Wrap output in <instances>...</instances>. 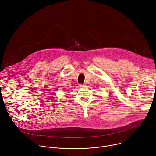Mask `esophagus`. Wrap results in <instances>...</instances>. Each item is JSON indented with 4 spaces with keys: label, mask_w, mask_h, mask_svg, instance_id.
Instances as JSON below:
<instances>
[{
    "label": "esophagus",
    "mask_w": 156,
    "mask_h": 156,
    "mask_svg": "<svg viewBox=\"0 0 156 156\" xmlns=\"http://www.w3.org/2000/svg\"><path fill=\"white\" fill-rule=\"evenodd\" d=\"M80 87H86V84H80V86H79Z\"/></svg>",
    "instance_id": "esophagus-1"
}]
</instances>
